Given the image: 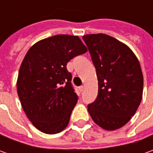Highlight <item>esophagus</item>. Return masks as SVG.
<instances>
[{"mask_svg": "<svg viewBox=\"0 0 153 153\" xmlns=\"http://www.w3.org/2000/svg\"><path fill=\"white\" fill-rule=\"evenodd\" d=\"M83 90H84V86H80V87H79V91L82 92Z\"/></svg>", "mask_w": 153, "mask_h": 153, "instance_id": "1", "label": "esophagus"}]
</instances>
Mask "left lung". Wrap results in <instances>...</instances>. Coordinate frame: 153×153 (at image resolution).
<instances>
[{"label":"left lung","instance_id":"1","mask_svg":"<svg viewBox=\"0 0 153 153\" xmlns=\"http://www.w3.org/2000/svg\"><path fill=\"white\" fill-rule=\"evenodd\" d=\"M82 39L96 70L99 90L88 105L94 122L106 130L125 125L142 99L143 75L136 56L126 45L105 34L86 35Z\"/></svg>","mask_w":153,"mask_h":153}]
</instances>
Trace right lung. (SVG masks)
<instances>
[{
    "label": "right lung",
    "instance_id": "add662e5",
    "mask_svg": "<svg viewBox=\"0 0 153 153\" xmlns=\"http://www.w3.org/2000/svg\"><path fill=\"white\" fill-rule=\"evenodd\" d=\"M86 52L78 36L68 35L42 40L27 52L19 69L17 90L27 117L40 131L53 134L68 125L78 96L66 65Z\"/></svg>",
    "mask_w": 153,
    "mask_h": 153
}]
</instances>
